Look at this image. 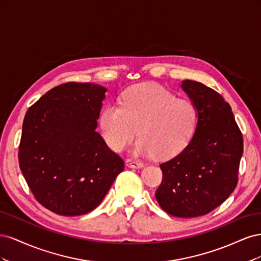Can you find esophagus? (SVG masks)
I'll return each mask as SVG.
<instances>
[{"label":"esophagus","mask_w":261,"mask_h":261,"mask_svg":"<svg viewBox=\"0 0 261 261\" xmlns=\"http://www.w3.org/2000/svg\"><path fill=\"white\" fill-rule=\"evenodd\" d=\"M126 165L128 168H133V169H140L144 167V163L139 161V160H135V159H127L126 160Z\"/></svg>","instance_id":"1"}]
</instances>
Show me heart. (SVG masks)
Returning a JSON list of instances; mask_svg holds the SVG:
<instances>
[{"mask_svg":"<svg viewBox=\"0 0 261 261\" xmlns=\"http://www.w3.org/2000/svg\"><path fill=\"white\" fill-rule=\"evenodd\" d=\"M197 124V109L186 98H176L159 85H138L126 89L120 107L109 103L99 115V127L107 145L122 151L136 135L134 152L169 158L183 150Z\"/></svg>","mask_w":261,"mask_h":261,"instance_id":"heart-1","label":"heart"}]
</instances>
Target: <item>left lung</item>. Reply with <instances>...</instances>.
<instances>
[{
  "label": "left lung",
  "mask_w": 261,
  "mask_h": 261,
  "mask_svg": "<svg viewBox=\"0 0 261 261\" xmlns=\"http://www.w3.org/2000/svg\"><path fill=\"white\" fill-rule=\"evenodd\" d=\"M180 88L196 106V128L186 147L160 164L163 179L155 198L171 216L195 218L207 215L233 193L243 136L230 105L216 90L189 80Z\"/></svg>",
  "instance_id": "8db88e82"
}]
</instances>
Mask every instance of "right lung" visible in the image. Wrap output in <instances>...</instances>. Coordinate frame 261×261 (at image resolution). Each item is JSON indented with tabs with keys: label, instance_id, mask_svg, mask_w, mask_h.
Masks as SVG:
<instances>
[{
	"label": "right lung",
	"instance_id": "right-lung-1",
	"mask_svg": "<svg viewBox=\"0 0 261 261\" xmlns=\"http://www.w3.org/2000/svg\"><path fill=\"white\" fill-rule=\"evenodd\" d=\"M107 88L92 83L54 87L23 118L18 160L29 188L57 215H86L124 170L97 129Z\"/></svg>",
	"mask_w": 261,
	"mask_h": 261
}]
</instances>
